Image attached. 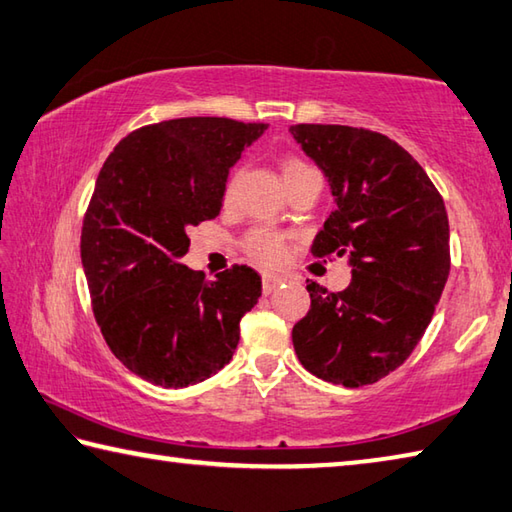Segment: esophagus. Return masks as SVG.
<instances>
[{
    "label": "esophagus",
    "mask_w": 512,
    "mask_h": 512,
    "mask_svg": "<svg viewBox=\"0 0 512 512\" xmlns=\"http://www.w3.org/2000/svg\"><path fill=\"white\" fill-rule=\"evenodd\" d=\"M286 277L284 275H277V273H264L262 275V284H264V293H273L277 286L284 284Z\"/></svg>",
    "instance_id": "34e87169"
}]
</instances>
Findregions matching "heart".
I'll return each instance as SVG.
<instances>
[{"mask_svg": "<svg viewBox=\"0 0 512 512\" xmlns=\"http://www.w3.org/2000/svg\"><path fill=\"white\" fill-rule=\"evenodd\" d=\"M280 170L284 176V183L295 179V176L315 172L309 163L300 159V156H284L280 161ZM235 185H237V176H230L224 192L226 203L232 199V194H235ZM286 248H288V239L284 232L275 228H266V226L250 230L244 239V250L248 253V257H253L255 262L264 266L280 264L286 257Z\"/></svg>", "mask_w": 512, "mask_h": 512, "instance_id": "b5f03b06", "label": "heart"}]
</instances>
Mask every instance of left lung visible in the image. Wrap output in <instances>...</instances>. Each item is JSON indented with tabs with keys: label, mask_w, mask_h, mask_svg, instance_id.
<instances>
[{
	"label": "left lung",
	"mask_w": 512,
	"mask_h": 512,
	"mask_svg": "<svg viewBox=\"0 0 512 512\" xmlns=\"http://www.w3.org/2000/svg\"><path fill=\"white\" fill-rule=\"evenodd\" d=\"M329 179L336 210L313 257L347 255L345 291L309 280L311 309L293 327L297 358L327 383L362 387L410 358L450 273V226L439 190L385 134L347 125H293Z\"/></svg>",
	"instance_id": "obj_1"
}]
</instances>
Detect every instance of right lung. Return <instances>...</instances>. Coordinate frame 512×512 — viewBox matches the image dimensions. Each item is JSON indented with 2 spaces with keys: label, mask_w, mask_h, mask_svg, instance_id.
Returning <instances> with one entry per match:
<instances>
[{
  "label": "right lung",
  "mask_w": 512,
  "mask_h": 512,
  "mask_svg": "<svg viewBox=\"0 0 512 512\" xmlns=\"http://www.w3.org/2000/svg\"><path fill=\"white\" fill-rule=\"evenodd\" d=\"M266 123L194 116L134 129L98 174L80 257L111 353L143 380L188 387L224 369L262 277L232 264L215 282L181 264L188 228L215 219L228 170Z\"/></svg>",
  "instance_id": "obj_1"
}]
</instances>
